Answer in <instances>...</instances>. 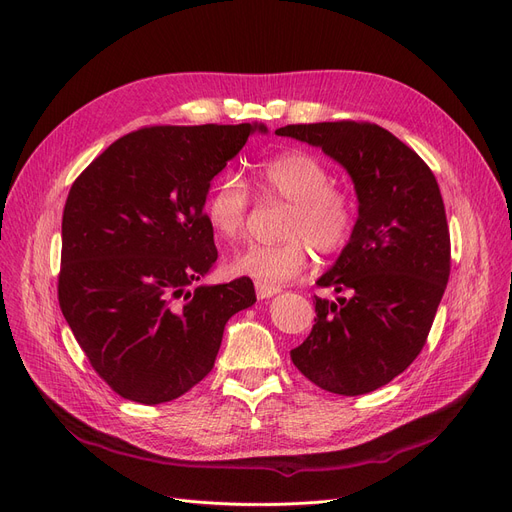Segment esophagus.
Returning a JSON list of instances; mask_svg holds the SVG:
<instances>
[{
  "label": "esophagus",
  "instance_id": "esophagus-1",
  "mask_svg": "<svg viewBox=\"0 0 512 512\" xmlns=\"http://www.w3.org/2000/svg\"><path fill=\"white\" fill-rule=\"evenodd\" d=\"M255 293L259 299H268L276 293H280V286H268V284H261V282H255Z\"/></svg>",
  "mask_w": 512,
  "mask_h": 512
}]
</instances>
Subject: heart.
<instances>
[{
    "label": "heart",
    "mask_w": 512,
    "mask_h": 512,
    "mask_svg": "<svg viewBox=\"0 0 512 512\" xmlns=\"http://www.w3.org/2000/svg\"><path fill=\"white\" fill-rule=\"evenodd\" d=\"M255 190L263 203H286L280 236L272 244H251L230 259V272L278 286L297 278L309 263V247L320 255L339 253L351 240L358 221L355 196L332 184L328 165L316 154L288 150L255 169ZM251 194L238 175L224 173L205 198L209 226L226 240L247 228Z\"/></svg>",
    "instance_id": "heart-1"
}]
</instances>
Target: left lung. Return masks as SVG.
I'll list each match as a JSON object with an SVG mask.
<instances>
[{
  "mask_svg": "<svg viewBox=\"0 0 512 512\" xmlns=\"http://www.w3.org/2000/svg\"><path fill=\"white\" fill-rule=\"evenodd\" d=\"M278 136L322 146L351 175L360 217L337 263L318 280L309 337L293 364L320 389L362 395L402 374L422 351L450 278V228L429 165L368 121L301 123Z\"/></svg>",
  "mask_w": 512,
  "mask_h": 512,
  "instance_id": "left-lung-1",
  "label": "left lung"
}]
</instances>
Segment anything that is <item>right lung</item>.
Returning a JSON list of instances; mask_svg holds the SVG:
<instances>
[{
    "label": "right lung",
    "instance_id": "add662e5",
    "mask_svg": "<svg viewBox=\"0 0 512 512\" xmlns=\"http://www.w3.org/2000/svg\"><path fill=\"white\" fill-rule=\"evenodd\" d=\"M255 127H140L71 186L58 303L96 374L131 402H171L201 383L226 322L255 303L247 276L196 286L217 261L203 211L211 180Z\"/></svg>",
    "mask_w": 512,
    "mask_h": 512
}]
</instances>
